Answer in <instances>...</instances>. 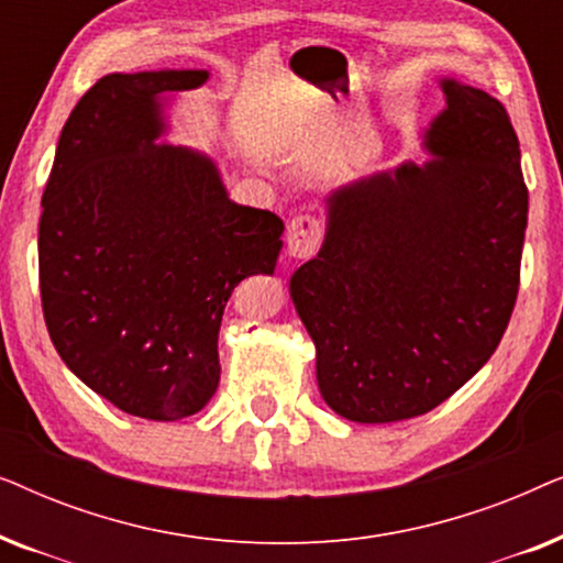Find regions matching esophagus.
Here are the masks:
<instances>
[{"label":"esophagus","mask_w":563,"mask_h":563,"mask_svg":"<svg viewBox=\"0 0 563 563\" xmlns=\"http://www.w3.org/2000/svg\"><path fill=\"white\" fill-rule=\"evenodd\" d=\"M322 241V222L312 214H299L287 228V253L291 258H310Z\"/></svg>","instance_id":"esophagus-1"}]
</instances>
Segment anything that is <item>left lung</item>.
I'll return each mask as SVG.
<instances>
[{
    "mask_svg": "<svg viewBox=\"0 0 563 563\" xmlns=\"http://www.w3.org/2000/svg\"><path fill=\"white\" fill-rule=\"evenodd\" d=\"M426 164L345 184L322 249L289 282L318 351V387L353 422L426 415L503 341L520 284L528 187L510 114L441 79Z\"/></svg>",
    "mask_w": 563,
    "mask_h": 563,
    "instance_id": "obj_1",
    "label": "left lung"
}]
</instances>
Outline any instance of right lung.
I'll list each match as a JSON object with an SVG mask.
<instances>
[{"label": "right lung", "mask_w": 563, "mask_h": 563, "mask_svg": "<svg viewBox=\"0 0 563 563\" xmlns=\"http://www.w3.org/2000/svg\"><path fill=\"white\" fill-rule=\"evenodd\" d=\"M210 74H107L60 130L37 264L64 364L118 410L181 420L220 382L218 333L245 276L274 274L284 222L235 205L202 153L158 143L166 91Z\"/></svg>", "instance_id": "right-lung-1"}]
</instances>
